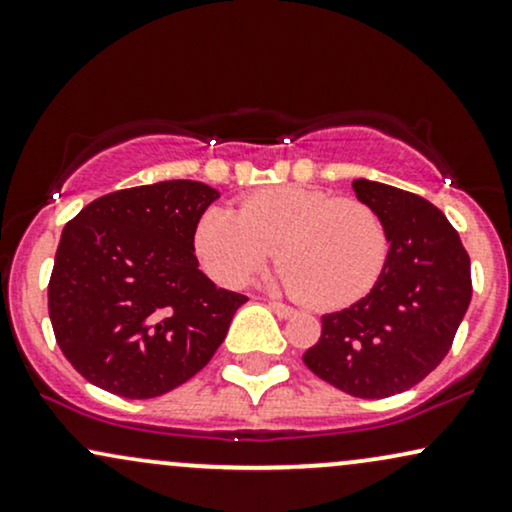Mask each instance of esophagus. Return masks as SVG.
<instances>
[{"mask_svg":"<svg viewBox=\"0 0 512 512\" xmlns=\"http://www.w3.org/2000/svg\"><path fill=\"white\" fill-rule=\"evenodd\" d=\"M268 306H270V311H273L275 315H280V318H289V315H294V308L287 306V304H282V301L270 299Z\"/></svg>","mask_w":512,"mask_h":512,"instance_id":"34e87169","label":"esophagus"}]
</instances>
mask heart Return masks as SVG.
Here are the masks:
<instances>
[{"instance_id":"b5f03b06","label":"heart","mask_w":512,"mask_h":512,"mask_svg":"<svg viewBox=\"0 0 512 512\" xmlns=\"http://www.w3.org/2000/svg\"><path fill=\"white\" fill-rule=\"evenodd\" d=\"M275 285L315 308H339L375 287L387 261V230L365 201L285 185L239 204L206 208L194 227V254L218 285L242 287L275 256Z\"/></svg>"}]
</instances>
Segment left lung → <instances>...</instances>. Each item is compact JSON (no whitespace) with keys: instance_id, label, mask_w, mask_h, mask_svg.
Wrapping results in <instances>:
<instances>
[{"instance_id":"obj_1","label":"left lung","mask_w":512,"mask_h":512,"mask_svg":"<svg viewBox=\"0 0 512 512\" xmlns=\"http://www.w3.org/2000/svg\"><path fill=\"white\" fill-rule=\"evenodd\" d=\"M387 230L375 287L344 311L323 315L308 370L358 399H387L425 380L449 353L472 299L470 256L444 213L418 194L353 180Z\"/></svg>"}]
</instances>
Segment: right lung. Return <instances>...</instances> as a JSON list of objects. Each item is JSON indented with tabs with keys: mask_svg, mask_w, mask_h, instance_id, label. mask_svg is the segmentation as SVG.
<instances>
[{
	"mask_svg": "<svg viewBox=\"0 0 512 512\" xmlns=\"http://www.w3.org/2000/svg\"><path fill=\"white\" fill-rule=\"evenodd\" d=\"M218 197L194 180L118 189L63 227L49 320L63 356L94 387L154 399L223 344L249 299L213 285L194 256V227Z\"/></svg>",
	"mask_w": 512,
	"mask_h": 512,
	"instance_id": "add662e5",
	"label": "right lung"
}]
</instances>
